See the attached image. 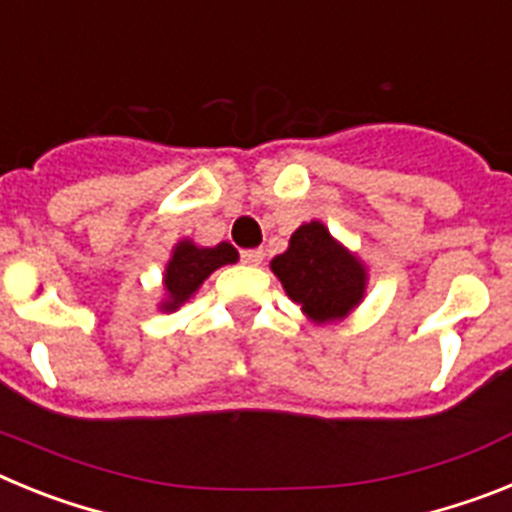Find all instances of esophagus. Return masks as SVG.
<instances>
[{
  "mask_svg": "<svg viewBox=\"0 0 512 512\" xmlns=\"http://www.w3.org/2000/svg\"><path fill=\"white\" fill-rule=\"evenodd\" d=\"M241 261L248 266H259L264 261V251L261 248H248V251H241Z\"/></svg>",
  "mask_w": 512,
  "mask_h": 512,
  "instance_id": "1",
  "label": "esophagus"
}]
</instances>
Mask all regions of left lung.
Returning <instances> with one entry per match:
<instances>
[{
    "label": "left lung",
    "mask_w": 512,
    "mask_h": 512,
    "mask_svg": "<svg viewBox=\"0 0 512 512\" xmlns=\"http://www.w3.org/2000/svg\"><path fill=\"white\" fill-rule=\"evenodd\" d=\"M271 271L305 318L315 325L346 320L364 302L369 271L354 251L336 241L320 220L302 223Z\"/></svg>",
    "instance_id": "1"
}]
</instances>
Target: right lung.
Returning <instances> with one entry per match:
<instances>
[{
	"instance_id": "add662e5",
	"label": "right lung",
	"mask_w": 512,
	"mask_h": 512,
	"mask_svg": "<svg viewBox=\"0 0 512 512\" xmlns=\"http://www.w3.org/2000/svg\"><path fill=\"white\" fill-rule=\"evenodd\" d=\"M238 261V251L230 243L197 246L192 238H182L171 248V259L164 269V300L158 302L161 312H176L184 302L197 295L212 271Z\"/></svg>"
}]
</instances>
